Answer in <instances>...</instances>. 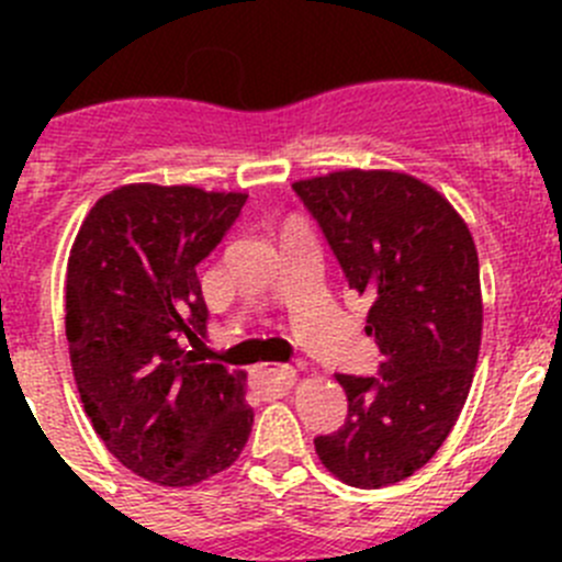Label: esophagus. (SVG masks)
Returning <instances> with one entry per match:
<instances>
[{"label":"esophagus","mask_w":562,"mask_h":562,"mask_svg":"<svg viewBox=\"0 0 562 562\" xmlns=\"http://www.w3.org/2000/svg\"><path fill=\"white\" fill-rule=\"evenodd\" d=\"M258 386L266 391V394H288L293 386H296V370L293 367H260L258 375H255Z\"/></svg>","instance_id":"1"}]
</instances>
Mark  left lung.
Masks as SVG:
<instances>
[{
	"label": "left lung",
	"instance_id": "1",
	"mask_svg": "<svg viewBox=\"0 0 562 562\" xmlns=\"http://www.w3.org/2000/svg\"><path fill=\"white\" fill-rule=\"evenodd\" d=\"M337 255L348 285L370 299L367 337L378 378L337 375L348 418L317 435L339 481L381 490L416 473L449 438L481 348L479 252L449 201L396 171H334L293 184Z\"/></svg>",
	"mask_w": 562,
	"mask_h": 562
}]
</instances>
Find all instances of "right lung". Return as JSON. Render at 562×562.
Instances as JSON below:
<instances>
[{
    "label": "right lung",
    "instance_id": "1",
    "mask_svg": "<svg viewBox=\"0 0 562 562\" xmlns=\"http://www.w3.org/2000/svg\"><path fill=\"white\" fill-rule=\"evenodd\" d=\"M245 201L190 184H124L94 203L72 241L65 331L83 411L124 468L160 486L223 473L252 432L247 372L198 356L209 310L195 266Z\"/></svg>",
    "mask_w": 562,
    "mask_h": 562
}]
</instances>
